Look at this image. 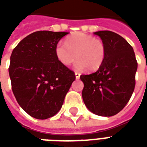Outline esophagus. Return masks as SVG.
<instances>
[{
  "label": "esophagus",
  "instance_id": "obj_1",
  "mask_svg": "<svg viewBox=\"0 0 147 147\" xmlns=\"http://www.w3.org/2000/svg\"><path fill=\"white\" fill-rule=\"evenodd\" d=\"M75 75H76V80H79L80 77V74L78 73V72H76V73H75Z\"/></svg>",
  "mask_w": 147,
  "mask_h": 147
}]
</instances>
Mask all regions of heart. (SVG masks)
<instances>
[{
  "label": "heart",
  "mask_w": 147,
  "mask_h": 147,
  "mask_svg": "<svg viewBox=\"0 0 147 147\" xmlns=\"http://www.w3.org/2000/svg\"><path fill=\"white\" fill-rule=\"evenodd\" d=\"M55 54L59 62L68 66L77 57L74 64L76 70L88 67L90 71L98 70L104 63L106 54L104 43L94 37L84 33H75L68 36L65 43L59 42Z\"/></svg>",
  "instance_id": "obj_1"
}]
</instances>
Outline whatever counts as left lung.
Returning <instances> with one entry per match:
<instances>
[{"instance_id":"1","label":"left lung","mask_w":147,"mask_h":147,"mask_svg":"<svg viewBox=\"0 0 147 147\" xmlns=\"http://www.w3.org/2000/svg\"><path fill=\"white\" fill-rule=\"evenodd\" d=\"M94 34L101 38L106 54L98 70L80 76L84 84L82 96L91 113L112 117L124 108L132 95L138 64L133 48L123 37L109 30Z\"/></svg>"}]
</instances>
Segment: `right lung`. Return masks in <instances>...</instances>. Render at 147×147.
Returning a JSON list of instances; mask_svg holds the SVG:
<instances>
[{"mask_svg": "<svg viewBox=\"0 0 147 147\" xmlns=\"http://www.w3.org/2000/svg\"><path fill=\"white\" fill-rule=\"evenodd\" d=\"M67 34L34 32L11 53L8 68L11 89L21 108L34 118L45 120L57 113L76 80L75 73L55 54L57 43Z\"/></svg>", "mask_w": 147, "mask_h": 147, "instance_id": "obj_1", "label": "right lung"}]
</instances>
